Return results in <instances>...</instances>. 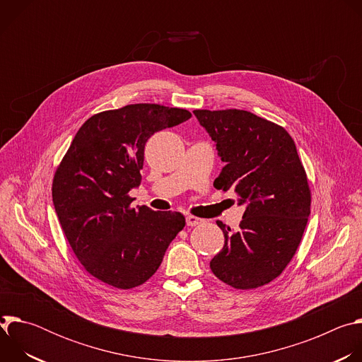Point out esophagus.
<instances>
[{
    "label": "esophagus",
    "instance_id": "34e87169",
    "mask_svg": "<svg viewBox=\"0 0 362 362\" xmlns=\"http://www.w3.org/2000/svg\"><path fill=\"white\" fill-rule=\"evenodd\" d=\"M203 222H204V221L200 219V218H196V216H192V215L186 216V225H187V226H197V225H200V223H203Z\"/></svg>",
    "mask_w": 362,
    "mask_h": 362
}]
</instances>
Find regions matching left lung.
Returning a JSON list of instances; mask_svg holds the SVG:
<instances>
[{
  "label": "left lung",
  "instance_id": "1",
  "mask_svg": "<svg viewBox=\"0 0 362 362\" xmlns=\"http://www.w3.org/2000/svg\"><path fill=\"white\" fill-rule=\"evenodd\" d=\"M225 163L214 186L238 194L246 209L238 230L225 235L212 272L236 289L274 281L295 255L311 214V190L288 132L245 110H194Z\"/></svg>",
  "mask_w": 362,
  "mask_h": 362
}]
</instances>
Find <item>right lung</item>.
<instances>
[{
	"label": "right lung",
	"instance_id": "add662e5",
	"mask_svg": "<svg viewBox=\"0 0 362 362\" xmlns=\"http://www.w3.org/2000/svg\"><path fill=\"white\" fill-rule=\"evenodd\" d=\"M192 115L159 105H129L91 116L74 136L53 180L63 232L84 269L119 289L144 284L185 228L179 212L132 208L144 144Z\"/></svg>",
	"mask_w": 362,
	"mask_h": 362
}]
</instances>
